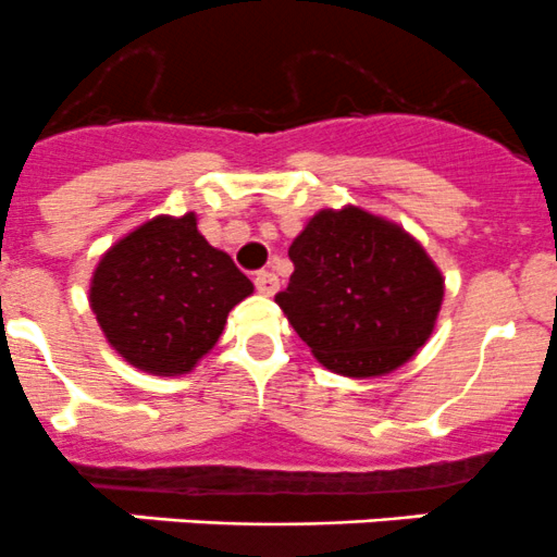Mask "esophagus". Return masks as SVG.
I'll return each mask as SVG.
<instances>
[{"instance_id":"34e87169","label":"esophagus","mask_w":557,"mask_h":557,"mask_svg":"<svg viewBox=\"0 0 557 557\" xmlns=\"http://www.w3.org/2000/svg\"><path fill=\"white\" fill-rule=\"evenodd\" d=\"M255 286H257V292H260V295H265V297L276 295V292H278V278H276V273L260 271V273H257V276H255Z\"/></svg>"}]
</instances>
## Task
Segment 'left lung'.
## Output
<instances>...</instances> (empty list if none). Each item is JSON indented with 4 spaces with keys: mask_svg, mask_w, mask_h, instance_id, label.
I'll return each instance as SVG.
<instances>
[{
    "mask_svg": "<svg viewBox=\"0 0 557 557\" xmlns=\"http://www.w3.org/2000/svg\"><path fill=\"white\" fill-rule=\"evenodd\" d=\"M289 260L295 273L276 302L327 371L384 376L433 335L444 276L400 224L324 208L292 240Z\"/></svg>",
    "mask_w": 557,
    "mask_h": 557,
    "instance_id": "left-lung-1",
    "label": "left lung"
}]
</instances>
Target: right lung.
Here are the masks:
<instances>
[{
  "label": "right lung",
  "instance_id": "add662e5",
  "mask_svg": "<svg viewBox=\"0 0 557 557\" xmlns=\"http://www.w3.org/2000/svg\"><path fill=\"white\" fill-rule=\"evenodd\" d=\"M255 284L202 238L195 213L153 216L97 262L89 306L108 344L153 376H181L216 346Z\"/></svg>",
  "mask_w": 557,
  "mask_h": 557
}]
</instances>
